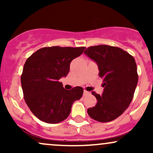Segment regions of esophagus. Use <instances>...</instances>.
Instances as JSON below:
<instances>
[{"mask_svg":"<svg viewBox=\"0 0 153 153\" xmlns=\"http://www.w3.org/2000/svg\"><path fill=\"white\" fill-rule=\"evenodd\" d=\"M91 94V93L90 92H88V91H84V92H83V96H88V95H90Z\"/></svg>","mask_w":153,"mask_h":153,"instance_id":"obj_1","label":"esophagus"}]
</instances>
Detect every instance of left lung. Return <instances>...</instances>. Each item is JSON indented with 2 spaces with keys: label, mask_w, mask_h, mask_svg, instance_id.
I'll return each mask as SVG.
<instances>
[{
  "label": "left lung",
  "mask_w": 153,
  "mask_h": 153,
  "mask_svg": "<svg viewBox=\"0 0 153 153\" xmlns=\"http://www.w3.org/2000/svg\"><path fill=\"white\" fill-rule=\"evenodd\" d=\"M84 53L97 63L104 88L101 96L92 91L98 102L88 108V114L100 122L114 120L127 109L134 96L138 82L135 59L119 47L104 45L88 47Z\"/></svg>",
  "instance_id": "8db88e82"
}]
</instances>
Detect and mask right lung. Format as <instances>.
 I'll return each instance as SVG.
<instances>
[{
	"instance_id": "right-lung-1",
	"label": "right lung",
	"mask_w": 153,
	"mask_h": 153,
	"mask_svg": "<svg viewBox=\"0 0 153 153\" xmlns=\"http://www.w3.org/2000/svg\"><path fill=\"white\" fill-rule=\"evenodd\" d=\"M85 48L43 47L26 59L21 77L24 100L34 115L42 122L57 124L66 119L73 102L82 97V87L66 90L59 80L67 76L72 60Z\"/></svg>"
}]
</instances>
